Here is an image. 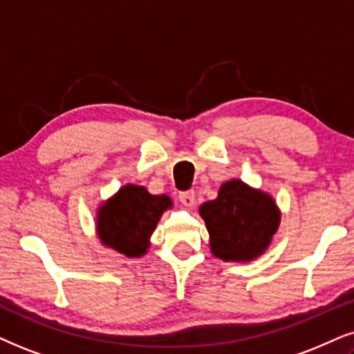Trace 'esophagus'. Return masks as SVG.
<instances>
[{
  "instance_id": "1",
  "label": "esophagus",
  "mask_w": 354,
  "mask_h": 354,
  "mask_svg": "<svg viewBox=\"0 0 354 354\" xmlns=\"http://www.w3.org/2000/svg\"><path fill=\"white\" fill-rule=\"evenodd\" d=\"M180 201L183 205H186V207H192V205L196 204V196H194V191H185V192H180Z\"/></svg>"
}]
</instances>
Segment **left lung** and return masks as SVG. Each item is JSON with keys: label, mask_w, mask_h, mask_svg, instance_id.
Here are the masks:
<instances>
[{"label": "left lung", "mask_w": 354, "mask_h": 354, "mask_svg": "<svg viewBox=\"0 0 354 354\" xmlns=\"http://www.w3.org/2000/svg\"><path fill=\"white\" fill-rule=\"evenodd\" d=\"M210 252L223 261H252L270 247L281 212L268 192L240 180L223 183L218 196L199 207Z\"/></svg>", "instance_id": "8db88e82"}]
</instances>
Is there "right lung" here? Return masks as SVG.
<instances>
[{
	"label": "right lung",
	"instance_id": "obj_1",
	"mask_svg": "<svg viewBox=\"0 0 354 354\" xmlns=\"http://www.w3.org/2000/svg\"><path fill=\"white\" fill-rule=\"evenodd\" d=\"M171 205L167 194L153 196L144 186L125 185L97 210V236L104 247L140 258L150 247L160 217Z\"/></svg>",
	"mask_w": 354,
	"mask_h": 354
}]
</instances>
